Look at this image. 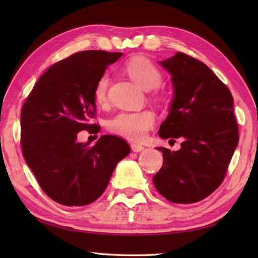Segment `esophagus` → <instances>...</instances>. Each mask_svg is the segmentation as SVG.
<instances>
[{"instance_id": "obj_1", "label": "esophagus", "mask_w": 258, "mask_h": 258, "mask_svg": "<svg viewBox=\"0 0 258 258\" xmlns=\"http://www.w3.org/2000/svg\"><path fill=\"white\" fill-rule=\"evenodd\" d=\"M131 149H132V151L133 152H141V151H143L144 150V146H142V145H140V144H135V143H132L131 144Z\"/></svg>"}]
</instances>
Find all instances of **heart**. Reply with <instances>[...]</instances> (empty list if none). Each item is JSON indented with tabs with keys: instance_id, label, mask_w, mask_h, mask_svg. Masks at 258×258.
Segmentation results:
<instances>
[{
	"instance_id": "1",
	"label": "heart",
	"mask_w": 258,
	"mask_h": 258,
	"mask_svg": "<svg viewBox=\"0 0 258 258\" xmlns=\"http://www.w3.org/2000/svg\"><path fill=\"white\" fill-rule=\"evenodd\" d=\"M125 72L146 91L157 89L163 82V74L154 63L144 56H136L126 62ZM111 79L107 73H103L97 79L93 90V96L97 105H105L108 101V89ZM155 114L150 109L115 114L108 122V131L131 141H142L155 124Z\"/></svg>"
}]
</instances>
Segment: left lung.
I'll list each match as a JSON object with an SVG mask.
<instances>
[{
    "label": "left lung",
    "instance_id": "1",
    "mask_svg": "<svg viewBox=\"0 0 258 258\" xmlns=\"http://www.w3.org/2000/svg\"><path fill=\"white\" fill-rule=\"evenodd\" d=\"M172 74L174 100L162 123V139L183 140L180 150L163 153V165L153 177L169 202L189 204L206 199L225 178L238 143V125L228 87L206 64L177 52L161 62Z\"/></svg>",
    "mask_w": 258,
    "mask_h": 258
}]
</instances>
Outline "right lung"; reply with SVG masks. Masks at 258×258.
Listing matches in <instances>:
<instances>
[{
    "mask_svg": "<svg viewBox=\"0 0 258 258\" xmlns=\"http://www.w3.org/2000/svg\"><path fill=\"white\" fill-rule=\"evenodd\" d=\"M120 56L105 51L72 54L43 73L22 107L24 160L43 191L58 204L83 206L96 201L131 151L115 135L101 136L95 145L78 142L81 131H100L91 123L96 112L93 90L107 65Z\"/></svg>",
    "mask_w": 258,
    "mask_h": 258,
    "instance_id": "add662e5",
    "label": "right lung"
}]
</instances>
